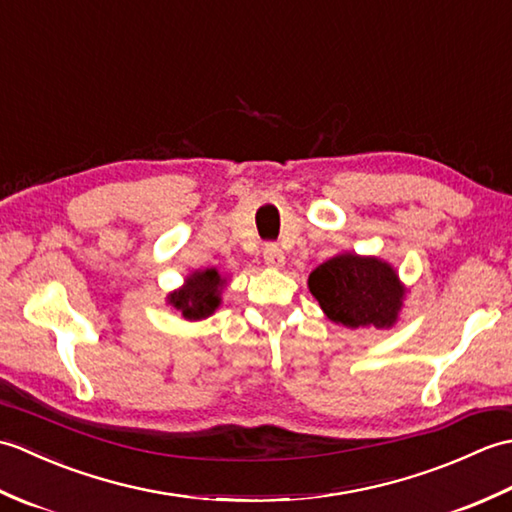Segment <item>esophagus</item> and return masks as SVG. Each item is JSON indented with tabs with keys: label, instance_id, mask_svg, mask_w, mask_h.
I'll use <instances>...</instances> for the list:
<instances>
[{
	"label": "esophagus",
	"instance_id": "1",
	"mask_svg": "<svg viewBox=\"0 0 512 512\" xmlns=\"http://www.w3.org/2000/svg\"><path fill=\"white\" fill-rule=\"evenodd\" d=\"M264 262H266L268 268H273V270L284 268V264H286L284 250H281V248L275 246V244H268V246L264 248Z\"/></svg>",
	"mask_w": 512,
	"mask_h": 512
}]
</instances>
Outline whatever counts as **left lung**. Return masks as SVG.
Listing matches in <instances>:
<instances>
[{
  "label": "left lung",
  "instance_id": "1",
  "mask_svg": "<svg viewBox=\"0 0 512 512\" xmlns=\"http://www.w3.org/2000/svg\"><path fill=\"white\" fill-rule=\"evenodd\" d=\"M312 297L332 323L343 328H394L407 288L396 268L376 255L339 253L308 277Z\"/></svg>",
  "mask_w": 512,
  "mask_h": 512
}]
</instances>
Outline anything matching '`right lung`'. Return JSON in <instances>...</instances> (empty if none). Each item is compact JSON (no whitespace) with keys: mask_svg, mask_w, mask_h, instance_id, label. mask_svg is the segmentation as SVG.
Listing matches in <instances>:
<instances>
[{"mask_svg":"<svg viewBox=\"0 0 512 512\" xmlns=\"http://www.w3.org/2000/svg\"><path fill=\"white\" fill-rule=\"evenodd\" d=\"M226 288V277L217 268L193 270L184 284L167 295V303L180 312L182 319L202 321L209 319L222 306V292Z\"/></svg>","mask_w":512,"mask_h":512,"instance_id":"obj_1","label":"right lung"}]
</instances>
